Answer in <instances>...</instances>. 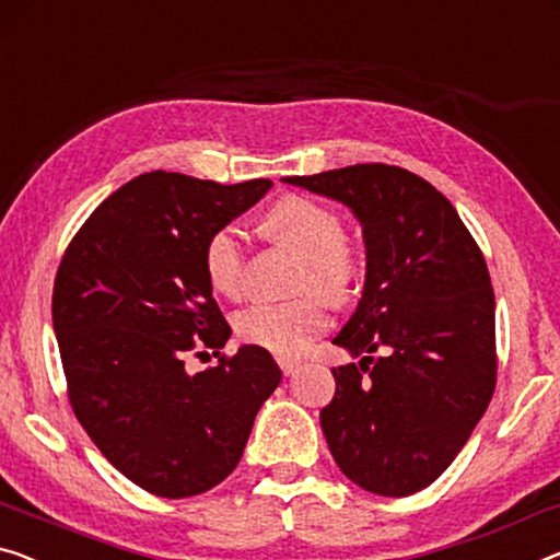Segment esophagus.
Wrapping results in <instances>:
<instances>
[{
  "mask_svg": "<svg viewBox=\"0 0 560 560\" xmlns=\"http://www.w3.org/2000/svg\"><path fill=\"white\" fill-rule=\"evenodd\" d=\"M277 364L283 374H294L299 370V360H291V357H277Z\"/></svg>",
  "mask_w": 560,
  "mask_h": 560,
  "instance_id": "1",
  "label": "esophagus"
}]
</instances>
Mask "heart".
<instances>
[{"mask_svg":"<svg viewBox=\"0 0 560 560\" xmlns=\"http://www.w3.org/2000/svg\"><path fill=\"white\" fill-rule=\"evenodd\" d=\"M264 229L271 241L302 258L296 291L304 296L281 304H254L236 316V334L246 345L273 354H302L329 327L331 304L352 296L360 279V261L345 241V223L327 206L302 196H287L264 215ZM203 269L208 283L221 296L236 299L244 289L246 248L236 223H223L206 238ZM317 294L312 295L311 291ZM325 298L322 300L318 294Z\"/></svg>","mask_w":560,"mask_h":560,"instance_id":"1","label":"heart"}]
</instances>
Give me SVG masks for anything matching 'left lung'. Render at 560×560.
Listing matches in <instances>:
<instances>
[{"instance_id":"1","label":"left lung","mask_w":560,"mask_h":560,"mask_svg":"<svg viewBox=\"0 0 560 560\" xmlns=\"http://www.w3.org/2000/svg\"><path fill=\"white\" fill-rule=\"evenodd\" d=\"M287 183L347 203L366 244L360 306L334 337L362 362L334 366L337 392L319 412L334 463L370 493L412 495L447 470L495 392L486 258L453 203L399 165Z\"/></svg>"}]
</instances>
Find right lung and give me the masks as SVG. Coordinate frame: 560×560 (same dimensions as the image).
Wrapping results in <instances>:
<instances>
[{
  "label": "right lung",
  "mask_w": 560,
  "mask_h": 560,
  "mask_svg": "<svg viewBox=\"0 0 560 560\" xmlns=\"http://www.w3.org/2000/svg\"><path fill=\"white\" fill-rule=\"evenodd\" d=\"M271 186L143 173L90 213L57 269L52 322L72 412L153 495L190 498L226 480L281 382L261 347L221 354L231 327L203 269L206 238ZM203 348L222 360L190 375L185 357Z\"/></svg>",
  "instance_id": "add662e5"
}]
</instances>
